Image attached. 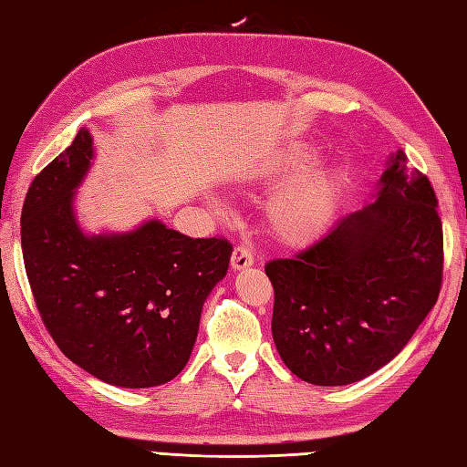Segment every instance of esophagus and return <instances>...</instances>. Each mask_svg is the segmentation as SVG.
<instances>
[{"label":"esophagus","instance_id":"obj_1","mask_svg":"<svg viewBox=\"0 0 467 467\" xmlns=\"http://www.w3.org/2000/svg\"><path fill=\"white\" fill-rule=\"evenodd\" d=\"M254 264V254L252 250L248 248V245L244 244H237L234 248V254H232V266L242 270V268H248Z\"/></svg>","mask_w":467,"mask_h":467}]
</instances>
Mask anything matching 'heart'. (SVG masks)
I'll return each mask as SVG.
<instances>
[{
	"label": "heart",
	"mask_w": 467,
	"mask_h": 467,
	"mask_svg": "<svg viewBox=\"0 0 467 467\" xmlns=\"http://www.w3.org/2000/svg\"><path fill=\"white\" fill-rule=\"evenodd\" d=\"M298 169H301V162H293L286 174H293ZM337 191L339 181L336 174L327 171L303 174L288 182L268 207L272 234L293 245L315 240L329 222Z\"/></svg>",
	"instance_id": "heart-1"
}]
</instances>
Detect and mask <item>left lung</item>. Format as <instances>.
<instances>
[{
  "label": "left lung",
  "mask_w": 467,
  "mask_h": 467,
  "mask_svg": "<svg viewBox=\"0 0 467 467\" xmlns=\"http://www.w3.org/2000/svg\"><path fill=\"white\" fill-rule=\"evenodd\" d=\"M264 270L288 370L317 386L362 380L407 346L441 290L443 225L431 181L399 150L376 203Z\"/></svg>",
  "instance_id": "left-lung-1"
}]
</instances>
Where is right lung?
<instances>
[{
    "label": "right lung",
    "instance_id": "obj_1",
    "mask_svg": "<svg viewBox=\"0 0 467 467\" xmlns=\"http://www.w3.org/2000/svg\"><path fill=\"white\" fill-rule=\"evenodd\" d=\"M91 158L89 131L78 130L34 177L22 209L26 276L44 327L70 362L113 386L152 389L187 366L201 309L234 245L161 222L126 235H83L70 201Z\"/></svg>",
    "mask_w": 467,
    "mask_h": 467
}]
</instances>
